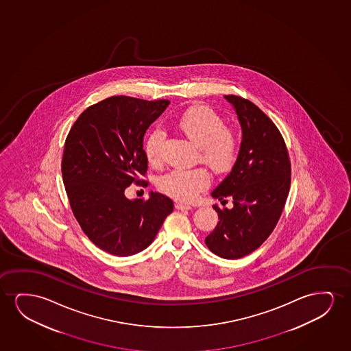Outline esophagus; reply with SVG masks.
<instances>
[{
	"instance_id": "34e87169",
	"label": "esophagus",
	"mask_w": 351,
	"mask_h": 351,
	"mask_svg": "<svg viewBox=\"0 0 351 351\" xmlns=\"http://www.w3.org/2000/svg\"><path fill=\"white\" fill-rule=\"evenodd\" d=\"M175 207H176L178 210H191V208H192L191 205L184 204V202H176V204H175Z\"/></svg>"
}]
</instances>
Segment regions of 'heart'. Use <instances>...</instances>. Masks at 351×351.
<instances>
[{"instance_id": "1", "label": "heart", "mask_w": 351, "mask_h": 351, "mask_svg": "<svg viewBox=\"0 0 351 351\" xmlns=\"http://www.w3.org/2000/svg\"><path fill=\"white\" fill-rule=\"evenodd\" d=\"M180 132L197 146V159L206 164L213 173L229 171L239 157L240 141L235 133L226 130L224 120L205 106H193L175 120ZM164 133L154 130L145 141V152L151 164L162 160ZM210 173L206 169H176L159 178L158 187L164 194L180 202H192L210 186Z\"/></svg>"}]
</instances>
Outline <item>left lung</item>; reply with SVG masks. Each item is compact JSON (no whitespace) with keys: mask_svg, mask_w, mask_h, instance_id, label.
<instances>
[{"mask_svg":"<svg viewBox=\"0 0 351 351\" xmlns=\"http://www.w3.org/2000/svg\"><path fill=\"white\" fill-rule=\"evenodd\" d=\"M242 130L239 157L212 197L231 208L213 206L219 221L205 239L212 253L239 259L259 248L282 215L290 188L291 167L283 136L274 122L252 101L224 96Z\"/></svg>","mask_w":351,"mask_h":351,"instance_id":"1","label":"left lung"}]
</instances>
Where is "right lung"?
I'll return each instance as SVG.
<instances>
[{
    "label": "right lung",
    "instance_id": "1",
    "mask_svg": "<svg viewBox=\"0 0 351 351\" xmlns=\"http://www.w3.org/2000/svg\"><path fill=\"white\" fill-rule=\"evenodd\" d=\"M169 104L110 97L88 106L69 130L62 159L69 204L82 231L106 253L130 256L147 248L173 212L160 193H149L147 202L125 195L147 171L144 135Z\"/></svg>",
    "mask_w": 351,
    "mask_h": 351
}]
</instances>
